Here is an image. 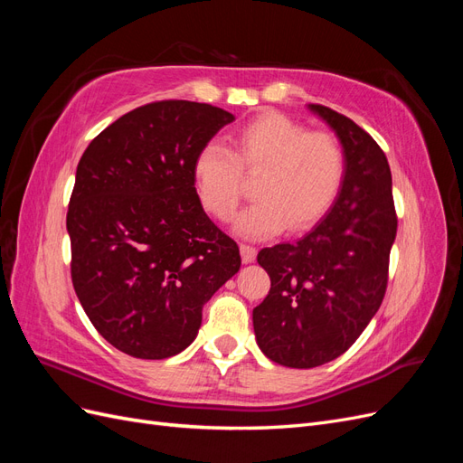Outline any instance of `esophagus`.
<instances>
[{
  "label": "esophagus",
  "mask_w": 463,
  "mask_h": 463,
  "mask_svg": "<svg viewBox=\"0 0 463 463\" xmlns=\"http://www.w3.org/2000/svg\"><path fill=\"white\" fill-rule=\"evenodd\" d=\"M240 250H241V260H243L245 264L255 260V257H257V249H255V247L241 243V245H240Z\"/></svg>",
  "instance_id": "1"
}]
</instances>
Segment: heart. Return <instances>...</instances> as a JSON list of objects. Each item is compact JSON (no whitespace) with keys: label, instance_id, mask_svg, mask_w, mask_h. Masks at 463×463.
I'll return each instance as SVG.
<instances>
[{"label":"heart","instance_id":"1","mask_svg":"<svg viewBox=\"0 0 463 463\" xmlns=\"http://www.w3.org/2000/svg\"><path fill=\"white\" fill-rule=\"evenodd\" d=\"M233 150L218 141L201 146L193 162L199 199L208 214L228 220L245 194V177H257V203L235 220V232L262 240L289 228L305 232L338 201L347 175L342 141L307 131L279 111H264L232 135Z\"/></svg>","mask_w":463,"mask_h":463}]
</instances>
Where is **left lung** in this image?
Instances as JSON below:
<instances>
[{
	"instance_id": "obj_1",
	"label": "left lung",
	"mask_w": 463,
	"mask_h": 463,
	"mask_svg": "<svg viewBox=\"0 0 463 463\" xmlns=\"http://www.w3.org/2000/svg\"><path fill=\"white\" fill-rule=\"evenodd\" d=\"M342 141L347 175L338 201L296 243L262 249L270 291L253 309L262 354L278 365L313 369L340 357L381 307L398 218L386 154L357 123L309 104Z\"/></svg>"
}]
</instances>
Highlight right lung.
<instances>
[{"label":"right lung","instance_id":"1","mask_svg":"<svg viewBox=\"0 0 463 463\" xmlns=\"http://www.w3.org/2000/svg\"><path fill=\"white\" fill-rule=\"evenodd\" d=\"M230 111L189 100L135 108L82 154L67 210L71 279L102 338L137 359L197 338L203 307L240 270V247L206 216L193 162Z\"/></svg>","mask_w":463,"mask_h":463}]
</instances>
